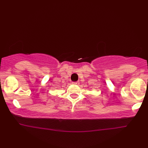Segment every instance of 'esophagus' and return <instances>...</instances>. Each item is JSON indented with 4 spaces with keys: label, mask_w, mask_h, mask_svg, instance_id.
<instances>
[{
    "label": "esophagus",
    "mask_w": 148,
    "mask_h": 148,
    "mask_svg": "<svg viewBox=\"0 0 148 148\" xmlns=\"http://www.w3.org/2000/svg\"><path fill=\"white\" fill-rule=\"evenodd\" d=\"M79 84V82H72V84L74 85H78Z\"/></svg>",
    "instance_id": "1"
}]
</instances>
